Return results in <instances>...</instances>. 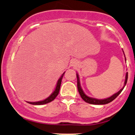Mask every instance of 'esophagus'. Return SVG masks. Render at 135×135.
<instances>
[{
	"mask_svg": "<svg viewBox=\"0 0 135 135\" xmlns=\"http://www.w3.org/2000/svg\"><path fill=\"white\" fill-rule=\"evenodd\" d=\"M71 63H72V66H75L77 65V62L75 61H73Z\"/></svg>",
	"mask_w": 135,
	"mask_h": 135,
	"instance_id": "34e87169",
	"label": "esophagus"
}]
</instances>
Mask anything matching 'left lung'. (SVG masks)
<instances>
[{"label":"left lung","instance_id":"8db88e82","mask_svg":"<svg viewBox=\"0 0 135 135\" xmlns=\"http://www.w3.org/2000/svg\"><path fill=\"white\" fill-rule=\"evenodd\" d=\"M124 52V51H123ZM125 60L126 61V59L125 58ZM128 72L126 73V79H125V82H124V87L120 89V91H119L118 92L116 93L115 94H114V95H112V97L108 98L106 99H103V100H98V99H96V98H93L89 97L88 96H86L85 94L84 91L82 89L81 87H80V80H79V75L77 74V89H78V91L79 93L80 97H81L83 100L84 102H86V103H90V104H93V105H105V104H107V103H110V102H112L114 99H115L116 98L118 97V95L119 94L121 93V91L123 90L124 88V86H126V83H127V80H128Z\"/></svg>","mask_w":135,"mask_h":135}]
</instances>
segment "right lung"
Segmentation results:
<instances>
[{
  "mask_svg": "<svg viewBox=\"0 0 135 135\" xmlns=\"http://www.w3.org/2000/svg\"><path fill=\"white\" fill-rule=\"evenodd\" d=\"M65 74V72L63 73L61 75V77L59 79L58 83L56 84V87L55 88V90L49 96V97L47 98L45 100H42V101H40V102H28L30 104H32V105H44V104H46V103H49V102H52V100H54L55 99V98L57 97L59 93V91H60V86H61V80H62V78L63 77V75Z\"/></svg>",
  "mask_w": 135,
  "mask_h": 135,
  "instance_id": "add662e5",
  "label": "right lung"
}]
</instances>
